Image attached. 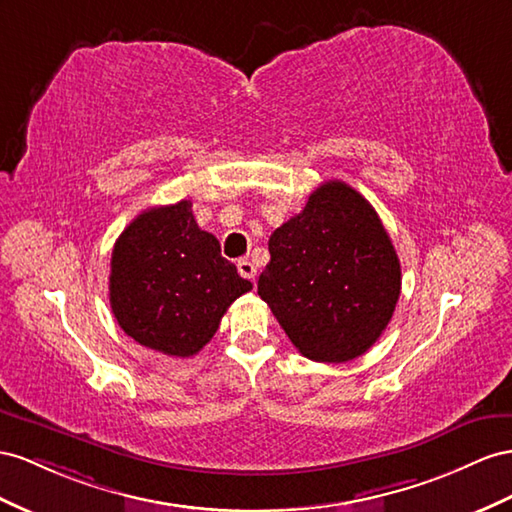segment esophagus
Listing matches in <instances>:
<instances>
[{
	"label": "esophagus",
	"mask_w": 512,
	"mask_h": 512,
	"mask_svg": "<svg viewBox=\"0 0 512 512\" xmlns=\"http://www.w3.org/2000/svg\"><path fill=\"white\" fill-rule=\"evenodd\" d=\"M238 272L242 274L244 279H248V281H253V283H255V274H257V268H255L253 261H248V259H240V261H238Z\"/></svg>",
	"instance_id": "esophagus-1"
}]
</instances>
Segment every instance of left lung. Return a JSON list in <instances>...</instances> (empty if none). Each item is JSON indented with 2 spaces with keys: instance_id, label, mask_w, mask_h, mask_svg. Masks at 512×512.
Instances as JSON below:
<instances>
[{
  "instance_id": "left-lung-1",
  "label": "left lung",
  "mask_w": 512,
  "mask_h": 512,
  "mask_svg": "<svg viewBox=\"0 0 512 512\" xmlns=\"http://www.w3.org/2000/svg\"><path fill=\"white\" fill-rule=\"evenodd\" d=\"M268 251L257 294L300 355L344 363L383 335L400 296V261L355 188L322 183L303 212L270 235Z\"/></svg>"
}]
</instances>
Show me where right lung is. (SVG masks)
<instances>
[{"instance_id":"1","label":"right lung","mask_w":512,"mask_h":512,"mask_svg":"<svg viewBox=\"0 0 512 512\" xmlns=\"http://www.w3.org/2000/svg\"><path fill=\"white\" fill-rule=\"evenodd\" d=\"M248 290L251 281L220 255L214 235L199 229L186 199L144 209L114 244V318L134 342L162 355H196Z\"/></svg>"}]
</instances>
